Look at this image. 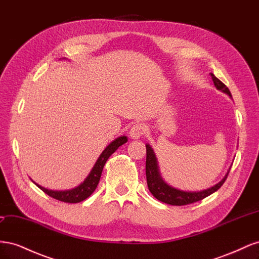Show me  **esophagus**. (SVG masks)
I'll return each instance as SVG.
<instances>
[{
    "label": "esophagus",
    "mask_w": 259,
    "mask_h": 259,
    "mask_svg": "<svg viewBox=\"0 0 259 259\" xmlns=\"http://www.w3.org/2000/svg\"><path fill=\"white\" fill-rule=\"evenodd\" d=\"M145 131H146V127L144 124H142V123L135 124V125H133L131 128L130 136L132 139H138L145 134Z\"/></svg>",
    "instance_id": "34e87169"
}]
</instances>
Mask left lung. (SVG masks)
Instances as JSON below:
<instances>
[{
    "label": "left lung",
    "instance_id": "obj_1",
    "mask_svg": "<svg viewBox=\"0 0 259 259\" xmlns=\"http://www.w3.org/2000/svg\"><path fill=\"white\" fill-rule=\"evenodd\" d=\"M210 75H211V79H213L215 88L218 91L227 94L230 98H232L231 93L228 90V88H227L221 80H218L213 73H210ZM146 149H147L146 176H147V185L149 188V191L152 193V195L155 199H158L159 201L170 205L190 204V203L201 201L204 198L208 197V195H210L211 193L216 192L225 183V180L227 179V176H228L229 170L232 165L231 164L229 168L227 169V173L225 174V176L223 177L221 182L207 188V189L200 190V191L180 190L173 186L168 185L165 180L163 179L160 171V167H159V162H158V159H156V155L153 151L152 147L149 144H146Z\"/></svg>",
    "mask_w": 259,
    "mask_h": 259
}]
</instances>
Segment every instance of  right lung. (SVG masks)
Returning a JSON list of instances; mask_svg holds the SVG:
<instances>
[{"instance_id":"add662e5","label":"right lung","mask_w":259,"mask_h":259,"mask_svg":"<svg viewBox=\"0 0 259 259\" xmlns=\"http://www.w3.org/2000/svg\"><path fill=\"white\" fill-rule=\"evenodd\" d=\"M67 58H60L59 60H65ZM127 142V137L126 136H120L115 138L114 140L109 144L105 149L104 151L100 153L98 156V159L96 160L94 166L92 167L91 171L89 175L86 176V178L83 180V182L72 189H68V190H52L48 189V188L42 187L41 185H38L34 183L32 179L33 184H35L42 191H44L46 194H49L50 197L62 201V202H67V203H79L84 201L85 199H88L90 195L95 191V189L98 186V183L100 180L101 173H103V169L107 160L109 159L112 153L116 151V149L120 146L124 145Z\"/></svg>"}]
</instances>
